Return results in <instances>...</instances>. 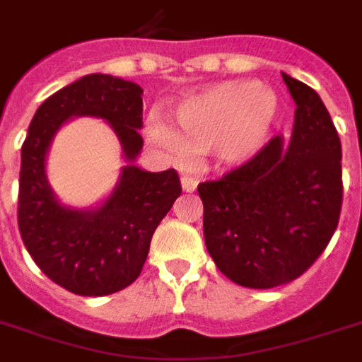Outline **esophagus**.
Returning a JSON list of instances; mask_svg holds the SVG:
<instances>
[{
	"label": "esophagus",
	"mask_w": 362,
	"mask_h": 362,
	"mask_svg": "<svg viewBox=\"0 0 362 362\" xmlns=\"http://www.w3.org/2000/svg\"><path fill=\"white\" fill-rule=\"evenodd\" d=\"M197 184L199 182L195 180V178H192V176H182V189L186 193L195 192V189H197Z\"/></svg>",
	"instance_id": "obj_1"
}]
</instances>
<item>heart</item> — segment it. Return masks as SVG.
I'll list each match as a JSON object with an SVG mask.
<instances>
[{
	"label": "heart",
	"instance_id": "b5f03b06",
	"mask_svg": "<svg viewBox=\"0 0 362 362\" xmlns=\"http://www.w3.org/2000/svg\"><path fill=\"white\" fill-rule=\"evenodd\" d=\"M278 112L274 92L255 82L231 81L189 95L175 109V131L150 120L153 144L176 159L212 152L227 165H244L263 148Z\"/></svg>",
	"mask_w": 362,
	"mask_h": 362
}]
</instances>
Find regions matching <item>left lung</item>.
I'll return each mask as SVG.
<instances>
[{
    "label": "left lung",
    "mask_w": 362,
    "mask_h": 362,
    "mask_svg": "<svg viewBox=\"0 0 362 362\" xmlns=\"http://www.w3.org/2000/svg\"><path fill=\"white\" fill-rule=\"evenodd\" d=\"M281 76L297 105L289 142L274 136L247 163L197 187L210 257L229 280L252 289L304 274L342 210V144L331 115L312 88Z\"/></svg>",
    "instance_id": "left-lung-1"
}]
</instances>
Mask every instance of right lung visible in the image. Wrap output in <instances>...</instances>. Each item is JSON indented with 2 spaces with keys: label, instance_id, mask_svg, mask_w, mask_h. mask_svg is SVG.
I'll return each instance as SVG.
<instances>
[{
  "label": "right lung",
  "instance_id": "add662e5",
  "mask_svg": "<svg viewBox=\"0 0 362 362\" xmlns=\"http://www.w3.org/2000/svg\"><path fill=\"white\" fill-rule=\"evenodd\" d=\"M73 115L109 121L128 161L105 203L76 211L59 203L46 178L53 135ZM142 88L93 73L50 95L37 109L22 144L18 229L37 267L67 291L103 297L139 278L156 227L180 197L175 169L148 173L133 165L141 153Z\"/></svg>",
  "mask_w": 362,
  "mask_h": 362
}]
</instances>
